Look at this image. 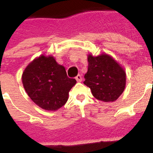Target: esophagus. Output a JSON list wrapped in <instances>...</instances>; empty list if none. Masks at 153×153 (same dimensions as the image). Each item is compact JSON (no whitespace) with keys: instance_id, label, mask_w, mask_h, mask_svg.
I'll return each instance as SVG.
<instances>
[{"instance_id":"1","label":"esophagus","mask_w":153,"mask_h":153,"mask_svg":"<svg viewBox=\"0 0 153 153\" xmlns=\"http://www.w3.org/2000/svg\"><path fill=\"white\" fill-rule=\"evenodd\" d=\"M75 79L77 80V82H82L83 79H82V76H81L80 74H79V75H77V76H76Z\"/></svg>"}]
</instances>
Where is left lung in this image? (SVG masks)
<instances>
[{
  "label": "left lung",
  "mask_w": 153,
  "mask_h": 153,
  "mask_svg": "<svg viewBox=\"0 0 153 153\" xmlns=\"http://www.w3.org/2000/svg\"><path fill=\"white\" fill-rule=\"evenodd\" d=\"M88 69L83 83L89 88L93 96L104 102H115L121 95L126 85L125 69L111 56L102 53L88 55Z\"/></svg>",
  "instance_id": "obj_1"
}]
</instances>
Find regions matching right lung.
Wrapping results in <instances>:
<instances>
[{
	"instance_id": "right-lung-1",
	"label": "right lung",
	"mask_w": 153,
	"mask_h": 153,
	"mask_svg": "<svg viewBox=\"0 0 153 153\" xmlns=\"http://www.w3.org/2000/svg\"><path fill=\"white\" fill-rule=\"evenodd\" d=\"M22 83L32 101L42 109L55 111L66 103L76 80L52 55L42 54L32 60L22 74Z\"/></svg>"
}]
</instances>
